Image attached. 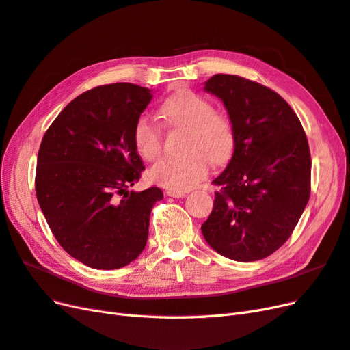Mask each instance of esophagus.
<instances>
[{"instance_id":"obj_1","label":"esophagus","mask_w":350,"mask_h":350,"mask_svg":"<svg viewBox=\"0 0 350 350\" xmlns=\"http://www.w3.org/2000/svg\"><path fill=\"white\" fill-rule=\"evenodd\" d=\"M185 194H187L185 191H174V189H167V191H166V196L175 197V198H181V197H184Z\"/></svg>"}]
</instances>
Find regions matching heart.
Wrapping results in <instances>:
<instances>
[{
	"instance_id": "b5f03b06",
	"label": "heart",
	"mask_w": 350,
	"mask_h": 350,
	"mask_svg": "<svg viewBox=\"0 0 350 350\" xmlns=\"http://www.w3.org/2000/svg\"><path fill=\"white\" fill-rule=\"evenodd\" d=\"M165 121L184 126L181 156H167L153 165L150 181L174 191H187L208 175L210 162L225 163L235 149L234 122L213 103L193 90H183L167 98L161 108ZM137 153L146 161H154L162 150V131L149 113L137 118L133 129Z\"/></svg>"
}]
</instances>
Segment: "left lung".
Segmentation results:
<instances>
[{
    "label": "left lung",
    "instance_id": "obj_1",
    "mask_svg": "<svg viewBox=\"0 0 350 350\" xmlns=\"http://www.w3.org/2000/svg\"><path fill=\"white\" fill-rule=\"evenodd\" d=\"M204 90L224 102L235 149L213 181L220 189L201 232L220 256L266 258L289 239L310 200L308 140L289 103L260 83L215 74Z\"/></svg>",
    "mask_w": 350,
    "mask_h": 350
}]
</instances>
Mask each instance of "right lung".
<instances>
[{"instance_id":"1","label":"right lung","mask_w":350,"mask_h":350,"mask_svg":"<svg viewBox=\"0 0 350 350\" xmlns=\"http://www.w3.org/2000/svg\"><path fill=\"white\" fill-rule=\"evenodd\" d=\"M149 89L105 84L81 93L59 112L42 139L35 188L52 234L71 257L92 269L134 261L149 237L161 188L133 191L144 165L133 143Z\"/></svg>"}]
</instances>
